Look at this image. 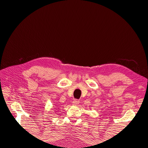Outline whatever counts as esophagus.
Instances as JSON below:
<instances>
[{
  "instance_id": "34e87169",
  "label": "esophagus",
  "mask_w": 148,
  "mask_h": 148,
  "mask_svg": "<svg viewBox=\"0 0 148 148\" xmlns=\"http://www.w3.org/2000/svg\"><path fill=\"white\" fill-rule=\"evenodd\" d=\"M79 101H78V99H74V100L73 101V102H72V103H73V105L75 106V105H78V104H79Z\"/></svg>"
}]
</instances>
